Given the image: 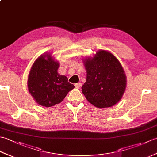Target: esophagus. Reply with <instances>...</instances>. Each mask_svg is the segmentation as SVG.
I'll use <instances>...</instances> for the list:
<instances>
[{
  "label": "esophagus",
  "mask_w": 157,
  "mask_h": 157,
  "mask_svg": "<svg viewBox=\"0 0 157 157\" xmlns=\"http://www.w3.org/2000/svg\"><path fill=\"white\" fill-rule=\"evenodd\" d=\"M75 88H79L82 86V84H81V83H77V84H75Z\"/></svg>",
  "instance_id": "34e87169"
}]
</instances>
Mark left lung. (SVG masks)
I'll return each mask as SVG.
<instances>
[{
	"label": "left lung",
	"instance_id": "8db88e82",
	"mask_svg": "<svg viewBox=\"0 0 157 157\" xmlns=\"http://www.w3.org/2000/svg\"><path fill=\"white\" fill-rule=\"evenodd\" d=\"M86 82L82 91L96 107L106 108L121 100L126 87V76L115 56L106 51H99L94 57L84 61Z\"/></svg>",
	"mask_w": 157,
	"mask_h": 157
}]
</instances>
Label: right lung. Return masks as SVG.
I'll return each instance as SVG.
<instances>
[{
    "label": "right lung",
    "instance_id": "right-lung-1",
    "mask_svg": "<svg viewBox=\"0 0 157 157\" xmlns=\"http://www.w3.org/2000/svg\"><path fill=\"white\" fill-rule=\"evenodd\" d=\"M59 64L50 54L41 55L33 64L28 76L29 92L40 105L59 104L75 88L65 75L58 73Z\"/></svg>",
    "mask_w": 157,
    "mask_h": 157
}]
</instances>
